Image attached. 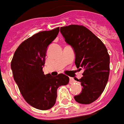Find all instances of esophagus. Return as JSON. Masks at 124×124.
<instances>
[{
	"label": "esophagus",
	"mask_w": 124,
	"mask_h": 124,
	"mask_svg": "<svg viewBox=\"0 0 124 124\" xmlns=\"http://www.w3.org/2000/svg\"><path fill=\"white\" fill-rule=\"evenodd\" d=\"M75 83V81L73 78L70 77V78H69V83H70V84H73V83Z\"/></svg>",
	"instance_id": "obj_1"
}]
</instances>
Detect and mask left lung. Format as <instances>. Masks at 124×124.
<instances>
[{
  "mask_svg": "<svg viewBox=\"0 0 124 124\" xmlns=\"http://www.w3.org/2000/svg\"><path fill=\"white\" fill-rule=\"evenodd\" d=\"M65 41L75 53L77 68L84 69L78 81L82 93L74 96L77 102L88 104L97 100L104 91L110 74V55L105 45L86 27L72 24L61 27Z\"/></svg>",
  "mask_w": 124,
  "mask_h": 124,
  "instance_id": "left-lung-1",
  "label": "left lung"
}]
</instances>
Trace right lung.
Segmentation results:
<instances>
[{"label": "right lung", "instance_id": "right-lung-1", "mask_svg": "<svg viewBox=\"0 0 124 124\" xmlns=\"http://www.w3.org/2000/svg\"><path fill=\"white\" fill-rule=\"evenodd\" d=\"M59 31L58 27L34 34L18 46L12 59V74L20 93L30 105L39 110L52 108L58 87L69 82V77L63 73L52 77L43 72L47 46Z\"/></svg>", "mask_w": 124, "mask_h": 124}]
</instances>
